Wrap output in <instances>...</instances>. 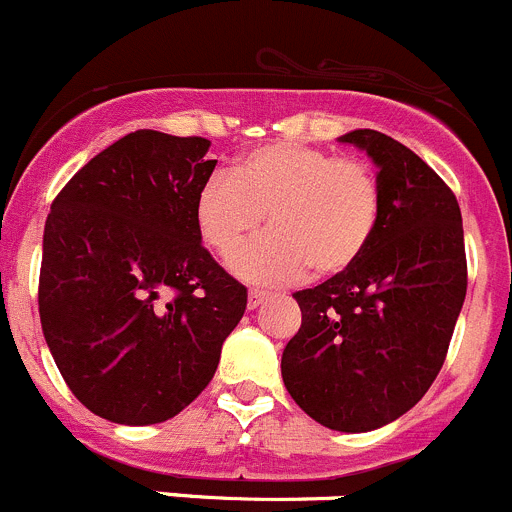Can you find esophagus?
Returning <instances> with one entry per match:
<instances>
[{
	"label": "esophagus",
	"mask_w": 512,
	"mask_h": 512,
	"mask_svg": "<svg viewBox=\"0 0 512 512\" xmlns=\"http://www.w3.org/2000/svg\"><path fill=\"white\" fill-rule=\"evenodd\" d=\"M264 301H266L264 291H259V289L248 291V309H259V306L264 304Z\"/></svg>",
	"instance_id": "obj_1"
}]
</instances>
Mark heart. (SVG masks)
I'll use <instances>...</instances> for the list:
<instances>
[{
  "label": "heart",
  "instance_id": "b5f03b06",
  "mask_svg": "<svg viewBox=\"0 0 512 512\" xmlns=\"http://www.w3.org/2000/svg\"><path fill=\"white\" fill-rule=\"evenodd\" d=\"M233 261L248 284L281 286L352 269L377 233L382 188L364 160L334 158L301 143H269L236 160L231 175L216 173L198 188L193 221L198 236L221 259L259 231Z\"/></svg>",
  "mask_w": 512,
  "mask_h": 512
}]
</instances>
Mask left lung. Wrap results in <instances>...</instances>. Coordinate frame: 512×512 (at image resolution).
Here are the masks:
<instances>
[{"mask_svg":"<svg viewBox=\"0 0 512 512\" xmlns=\"http://www.w3.org/2000/svg\"><path fill=\"white\" fill-rule=\"evenodd\" d=\"M339 143L377 165L382 218L362 259L296 291L301 329L281 357L296 405L337 432L389 425L425 397L467 291L457 198L420 158L377 130Z\"/></svg>","mask_w":512,"mask_h":512,"instance_id":"8db88e82","label":"left lung"}]
</instances>
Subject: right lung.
Wrapping results in <instances>:
<instances>
[{
  "label": "right lung",
  "mask_w": 512,
  "mask_h": 512,
  "mask_svg": "<svg viewBox=\"0 0 512 512\" xmlns=\"http://www.w3.org/2000/svg\"><path fill=\"white\" fill-rule=\"evenodd\" d=\"M211 140L135 130L82 165L42 238L40 321L67 387L97 417L155 425L208 387L246 286L201 246L193 203Z\"/></svg>",
  "instance_id": "right-lung-1"
}]
</instances>
